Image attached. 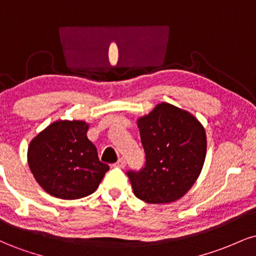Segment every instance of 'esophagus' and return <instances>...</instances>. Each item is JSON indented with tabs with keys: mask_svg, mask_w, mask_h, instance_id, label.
<instances>
[{
	"mask_svg": "<svg viewBox=\"0 0 256 256\" xmlns=\"http://www.w3.org/2000/svg\"><path fill=\"white\" fill-rule=\"evenodd\" d=\"M126 165V161L124 160V158H119L118 161H116V164H114V167H118V168H124Z\"/></svg>",
	"mask_w": 256,
	"mask_h": 256,
	"instance_id": "obj_1",
	"label": "esophagus"
}]
</instances>
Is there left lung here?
Listing matches in <instances>:
<instances>
[{
	"instance_id": "8db88e82",
	"label": "left lung",
	"mask_w": 256,
	"mask_h": 256,
	"mask_svg": "<svg viewBox=\"0 0 256 256\" xmlns=\"http://www.w3.org/2000/svg\"><path fill=\"white\" fill-rule=\"evenodd\" d=\"M146 166L128 172L134 194L152 204H171L192 189L204 167L207 137L192 113L161 102L137 119Z\"/></svg>"
}]
</instances>
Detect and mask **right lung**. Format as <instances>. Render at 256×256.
I'll return each instance as SVG.
<instances>
[{
	"instance_id": "add662e5",
	"label": "right lung",
	"mask_w": 256,
	"mask_h": 256,
	"mask_svg": "<svg viewBox=\"0 0 256 256\" xmlns=\"http://www.w3.org/2000/svg\"><path fill=\"white\" fill-rule=\"evenodd\" d=\"M83 120H56L32 138L28 162L44 192L54 198L77 200L95 192L110 170L98 160Z\"/></svg>"
}]
</instances>
